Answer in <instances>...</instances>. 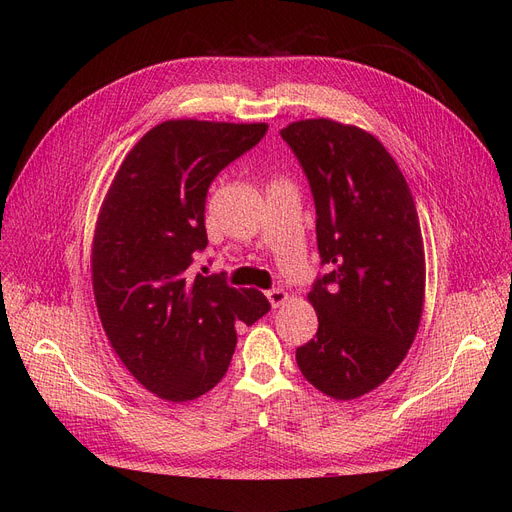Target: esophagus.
Masks as SVG:
<instances>
[{
	"mask_svg": "<svg viewBox=\"0 0 512 512\" xmlns=\"http://www.w3.org/2000/svg\"><path fill=\"white\" fill-rule=\"evenodd\" d=\"M267 299L273 307H282L288 301V292L282 288H273V290H267Z\"/></svg>",
	"mask_w": 512,
	"mask_h": 512,
	"instance_id": "esophagus-1",
	"label": "esophagus"
}]
</instances>
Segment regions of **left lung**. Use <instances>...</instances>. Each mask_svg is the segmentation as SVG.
Segmentation results:
<instances>
[{
  "label": "left lung",
  "instance_id": "8db88e82",
  "mask_svg": "<svg viewBox=\"0 0 512 512\" xmlns=\"http://www.w3.org/2000/svg\"><path fill=\"white\" fill-rule=\"evenodd\" d=\"M280 134L312 188L318 252L329 267L307 294L318 333L297 348V365L324 395L356 399L393 374L421 324V222L374 134L324 117L292 121Z\"/></svg>",
  "mask_w": 512,
  "mask_h": 512
}]
</instances>
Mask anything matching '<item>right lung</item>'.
I'll return each mask as SVG.
<instances>
[{
    "label": "right lung",
    "mask_w": 512,
    "mask_h": 512,
    "mask_svg": "<svg viewBox=\"0 0 512 512\" xmlns=\"http://www.w3.org/2000/svg\"><path fill=\"white\" fill-rule=\"evenodd\" d=\"M267 123L168 119L138 141L108 188L91 243V284L108 344L156 397L181 404L230 365L239 322L271 305L254 288L192 271L207 247L205 198Z\"/></svg>",
    "instance_id": "add662e5"
}]
</instances>
